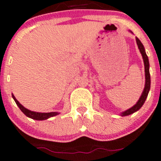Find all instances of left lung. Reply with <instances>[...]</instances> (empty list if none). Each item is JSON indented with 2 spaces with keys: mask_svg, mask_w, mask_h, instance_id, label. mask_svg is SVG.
<instances>
[{
  "mask_svg": "<svg viewBox=\"0 0 161 161\" xmlns=\"http://www.w3.org/2000/svg\"><path fill=\"white\" fill-rule=\"evenodd\" d=\"M136 43L138 45V48H139L140 52L142 53V57H143L144 64H145V89H144L143 93H142V96L139 98L138 102L136 103V104L135 106H133V107L130 108V109H127L126 111L123 112L121 114V116H127V115H130L133 114L134 112L137 111L138 109H140V108L143 106V104L145 103V100H146V97L148 94V91L150 90V83H151V80H150V73H149V63H148V58L147 56L146 53H145V47H144L143 44L141 42V40L136 37Z\"/></svg>",
  "mask_w": 161,
  "mask_h": 161,
  "instance_id": "8db88e82",
  "label": "left lung"
}]
</instances>
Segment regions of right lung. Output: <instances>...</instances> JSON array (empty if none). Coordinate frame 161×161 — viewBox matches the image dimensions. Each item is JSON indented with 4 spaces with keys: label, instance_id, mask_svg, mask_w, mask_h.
I'll return each instance as SVG.
<instances>
[{
    "label": "right lung",
    "instance_id": "1",
    "mask_svg": "<svg viewBox=\"0 0 161 161\" xmlns=\"http://www.w3.org/2000/svg\"><path fill=\"white\" fill-rule=\"evenodd\" d=\"M13 97L14 99V101L16 102V105L18 106V107L20 109V110L26 115L27 117L30 118H32L34 120H39V121H42V120H46L47 118H51V117H54L55 115L58 114V113L56 112H51V113H38V112H33V111L29 110V109H26V108L24 107L21 104H19V102L16 99V97H14V95L13 94Z\"/></svg>",
    "mask_w": 161,
    "mask_h": 161
}]
</instances>
